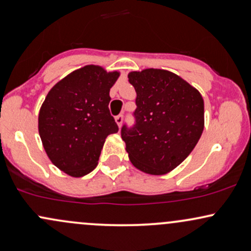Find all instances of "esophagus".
Listing matches in <instances>:
<instances>
[{
    "label": "esophagus",
    "mask_w": 251,
    "mask_h": 251,
    "mask_svg": "<svg viewBox=\"0 0 251 251\" xmlns=\"http://www.w3.org/2000/svg\"><path fill=\"white\" fill-rule=\"evenodd\" d=\"M123 120H124V116L123 114H119V116H117L116 117V123L118 124V126H122V124H123Z\"/></svg>",
    "instance_id": "34e87169"
}]
</instances>
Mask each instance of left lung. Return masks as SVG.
I'll return each instance as SVG.
<instances>
[{
	"mask_svg": "<svg viewBox=\"0 0 251 251\" xmlns=\"http://www.w3.org/2000/svg\"><path fill=\"white\" fill-rule=\"evenodd\" d=\"M128 81L137 93L134 124L122 127L129 160L146 174H168L200 140L204 128L203 98L169 71L131 72Z\"/></svg>",
	"mask_w": 251,
	"mask_h": 251,
	"instance_id": "1",
	"label": "left lung"
}]
</instances>
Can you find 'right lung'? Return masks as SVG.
<instances>
[{"instance_id": "1", "label": "right lung", "mask_w": 251, "mask_h": 251, "mask_svg": "<svg viewBox=\"0 0 251 251\" xmlns=\"http://www.w3.org/2000/svg\"><path fill=\"white\" fill-rule=\"evenodd\" d=\"M119 73L99 66L72 72L50 89L39 113V133L51 163L72 177L98 165L108 134L117 133L109 89Z\"/></svg>"}]
</instances>
